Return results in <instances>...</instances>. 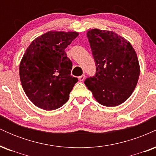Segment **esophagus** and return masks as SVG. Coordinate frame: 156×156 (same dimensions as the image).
Returning <instances> with one entry per match:
<instances>
[{"instance_id": "esophagus-1", "label": "esophagus", "mask_w": 156, "mask_h": 156, "mask_svg": "<svg viewBox=\"0 0 156 156\" xmlns=\"http://www.w3.org/2000/svg\"><path fill=\"white\" fill-rule=\"evenodd\" d=\"M78 79H79L80 81H83V80L85 79V75H82L81 76H80L79 78H78Z\"/></svg>"}]
</instances>
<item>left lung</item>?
Segmentation results:
<instances>
[{"instance_id": "obj_1", "label": "left lung", "mask_w": 156, "mask_h": 156, "mask_svg": "<svg viewBox=\"0 0 156 156\" xmlns=\"http://www.w3.org/2000/svg\"><path fill=\"white\" fill-rule=\"evenodd\" d=\"M96 64V74L84 83L100 104L117 106L130 98L140 74L136 53L124 37L112 31L87 33Z\"/></svg>"}]
</instances>
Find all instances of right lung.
I'll use <instances>...</instances> for the list:
<instances>
[{"mask_svg": "<svg viewBox=\"0 0 156 156\" xmlns=\"http://www.w3.org/2000/svg\"><path fill=\"white\" fill-rule=\"evenodd\" d=\"M78 36L76 31H50L27 48L20 64V78L28 99L38 108L55 110L69 100L78 78L71 76L72 62L64 49Z\"/></svg>", "mask_w": 156, "mask_h": 156, "instance_id": "right-lung-1", "label": "right lung"}]
</instances>
